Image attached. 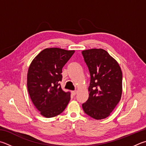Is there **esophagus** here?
<instances>
[{"mask_svg":"<svg viewBox=\"0 0 146 146\" xmlns=\"http://www.w3.org/2000/svg\"><path fill=\"white\" fill-rule=\"evenodd\" d=\"M76 92H77V91H71V93H72V94L74 95V96H75V95L76 94Z\"/></svg>","mask_w":146,"mask_h":146,"instance_id":"esophagus-1","label":"esophagus"}]
</instances>
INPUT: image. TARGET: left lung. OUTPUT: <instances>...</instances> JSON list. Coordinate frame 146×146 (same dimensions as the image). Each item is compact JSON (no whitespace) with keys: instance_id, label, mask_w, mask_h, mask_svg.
<instances>
[{"instance_id":"obj_1","label":"left lung","mask_w":146,"mask_h":146,"mask_svg":"<svg viewBox=\"0 0 146 146\" xmlns=\"http://www.w3.org/2000/svg\"><path fill=\"white\" fill-rule=\"evenodd\" d=\"M82 54L91 75L89 96L82 104V108L92 118L105 119L121 98L123 75L121 67L117 60L103 49L85 50Z\"/></svg>"}]
</instances>
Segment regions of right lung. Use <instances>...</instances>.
<instances>
[{
	"mask_svg": "<svg viewBox=\"0 0 146 146\" xmlns=\"http://www.w3.org/2000/svg\"><path fill=\"white\" fill-rule=\"evenodd\" d=\"M75 50L59 48H45L35 57L29 66L27 89L36 108L44 117L61 113L70 100V92L63 91L62 69Z\"/></svg>",
	"mask_w": 146,
	"mask_h": 146,
	"instance_id": "1",
	"label": "right lung"
}]
</instances>
